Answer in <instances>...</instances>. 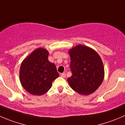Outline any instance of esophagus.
I'll use <instances>...</instances> for the list:
<instances>
[{"instance_id": "34e87169", "label": "esophagus", "mask_w": 125, "mask_h": 125, "mask_svg": "<svg viewBox=\"0 0 125 125\" xmlns=\"http://www.w3.org/2000/svg\"><path fill=\"white\" fill-rule=\"evenodd\" d=\"M61 77H63V78H65V77H66V74L65 73L61 74Z\"/></svg>"}]
</instances>
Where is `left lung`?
<instances>
[{
	"instance_id": "1",
	"label": "left lung",
	"mask_w": 125,
	"mask_h": 125,
	"mask_svg": "<svg viewBox=\"0 0 125 125\" xmlns=\"http://www.w3.org/2000/svg\"><path fill=\"white\" fill-rule=\"evenodd\" d=\"M72 76L67 79L73 90L82 95L95 92L104 77L103 63L99 54L90 47L79 44L68 51Z\"/></svg>"
}]
</instances>
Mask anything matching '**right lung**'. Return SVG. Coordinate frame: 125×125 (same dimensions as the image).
Masks as SVG:
<instances>
[{
    "instance_id": "1",
    "label": "right lung",
    "mask_w": 125,
    "mask_h": 125,
    "mask_svg": "<svg viewBox=\"0 0 125 125\" xmlns=\"http://www.w3.org/2000/svg\"><path fill=\"white\" fill-rule=\"evenodd\" d=\"M49 52L37 48L24 59L19 71V79L23 88L33 95H42L52 86L59 76L56 66L48 60Z\"/></svg>"
}]
</instances>
